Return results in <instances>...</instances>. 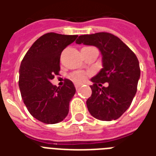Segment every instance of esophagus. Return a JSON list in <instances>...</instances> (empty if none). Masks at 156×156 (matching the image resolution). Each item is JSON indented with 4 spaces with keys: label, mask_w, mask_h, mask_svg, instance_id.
<instances>
[{
    "label": "esophagus",
    "mask_w": 156,
    "mask_h": 156,
    "mask_svg": "<svg viewBox=\"0 0 156 156\" xmlns=\"http://www.w3.org/2000/svg\"><path fill=\"white\" fill-rule=\"evenodd\" d=\"M81 87V84H79V83H75V88H76V89L78 90V88Z\"/></svg>",
    "instance_id": "esophagus-1"
}]
</instances>
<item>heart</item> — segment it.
Instances as JSON below:
<instances>
[{
    "label": "heart",
    "instance_id": "b5f03b06",
    "mask_svg": "<svg viewBox=\"0 0 156 156\" xmlns=\"http://www.w3.org/2000/svg\"><path fill=\"white\" fill-rule=\"evenodd\" d=\"M71 78L73 81L77 82V83H82V82L85 81L87 76L83 72H75L71 74Z\"/></svg>",
    "mask_w": 156,
    "mask_h": 156
}]
</instances>
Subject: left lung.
Masks as SVG:
<instances>
[{"instance_id":"1","label":"left lung","mask_w":156,"mask_h":156,"mask_svg":"<svg viewBox=\"0 0 156 156\" xmlns=\"http://www.w3.org/2000/svg\"><path fill=\"white\" fill-rule=\"evenodd\" d=\"M77 44L92 45L100 50L103 67L91 81L92 95L87 107L99 120H115L130 106L140 76V63L134 51L116 36L108 32L82 35ZM108 82L107 88L101 83Z\"/></svg>"}]
</instances>
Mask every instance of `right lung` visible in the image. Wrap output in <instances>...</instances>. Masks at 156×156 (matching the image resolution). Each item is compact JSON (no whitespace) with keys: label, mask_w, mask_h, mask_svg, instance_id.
<instances>
[{"label":"right lung","mask_w":156,"mask_h":156,"mask_svg":"<svg viewBox=\"0 0 156 156\" xmlns=\"http://www.w3.org/2000/svg\"><path fill=\"white\" fill-rule=\"evenodd\" d=\"M78 37L48 32L32 44L22 59L19 73V88L29 113L45 124L63 120L69 111V102L76 92L74 85L65 79L62 87L51 83L60 71V56L63 49Z\"/></svg>","instance_id":"add662e5"}]
</instances>
